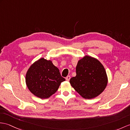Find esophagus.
I'll list each match as a JSON object with an SVG mask.
<instances>
[{
	"instance_id": "1",
	"label": "esophagus",
	"mask_w": 130,
	"mask_h": 130,
	"mask_svg": "<svg viewBox=\"0 0 130 130\" xmlns=\"http://www.w3.org/2000/svg\"><path fill=\"white\" fill-rule=\"evenodd\" d=\"M70 78H71L70 76H68L67 77H66V80H67V81H69V80H70Z\"/></svg>"
}]
</instances>
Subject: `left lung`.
I'll return each mask as SVG.
<instances>
[{
    "label": "left lung",
    "instance_id": "left-lung-1",
    "mask_svg": "<svg viewBox=\"0 0 130 130\" xmlns=\"http://www.w3.org/2000/svg\"><path fill=\"white\" fill-rule=\"evenodd\" d=\"M76 73V76L70 79V83L83 98H95L106 88L108 82L106 72L98 59L85 56L78 61Z\"/></svg>",
    "mask_w": 130,
    "mask_h": 130
}]
</instances>
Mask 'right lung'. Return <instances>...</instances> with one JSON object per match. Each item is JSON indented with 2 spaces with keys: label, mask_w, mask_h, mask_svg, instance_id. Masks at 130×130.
I'll return each instance as SVG.
<instances>
[{
  "label": "right lung",
  "mask_w": 130,
  "mask_h": 130,
  "mask_svg": "<svg viewBox=\"0 0 130 130\" xmlns=\"http://www.w3.org/2000/svg\"><path fill=\"white\" fill-rule=\"evenodd\" d=\"M65 80L52 61L43 58L30 66L25 76L26 86L30 91L43 99L49 98L55 93Z\"/></svg>",
  "instance_id": "1"
}]
</instances>
